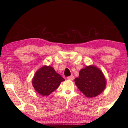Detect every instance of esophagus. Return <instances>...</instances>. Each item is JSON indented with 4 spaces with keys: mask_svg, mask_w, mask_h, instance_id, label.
Wrapping results in <instances>:
<instances>
[{
    "mask_svg": "<svg viewBox=\"0 0 128 128\" xmlns=\"http://www.w3.org/2000/svg\"><path fill=\"white\" fill-rule=\"evenodd\" d=\"M67 78L69 80H74V76H73V75H71V76H70L67 77Z\"/></svg>",
    "mask_w": 128,
    "mask_h": 128,
    "instance_id": "1",
    "label": "esophagus"
}]
</instances>
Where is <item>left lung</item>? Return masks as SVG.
Wrapping results in <instances>:
<instances>
[{"instance_id":"8db88e82","label":"left lung","mask_w":128,"mask_h":128,"mask_svg":"<svg viewBox=\"0 0 128 128\" xmlns=\"http://www.w3.org/2000/svg\"><path fill=\"white\" fill-rule=\"evenodd\" d=\"M78 89L88 98L96 96L103 92L106 80L102 72L94 66H86L80 71L78 77L74 79Z\"/></svg>"}]
</instances>
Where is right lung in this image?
Returning <instances> with one entry per match:
<instances>
[{"instance_id": "add662e5", "label": "right lung", "mask_w": 128, "mask_h": 128, "mask_svg": "<svg viewBox=\"0 0 128 128\" xmlns=\"http://www.w3.org/2000/svg\"><path fill=\"white\" fill-rule=\"evenodd\" d=\"M65 80L55 72L53 67L44 66L36 71L32 80L34 89L42 96H48L57 89Z\"/></svg>"}]
</instances>
